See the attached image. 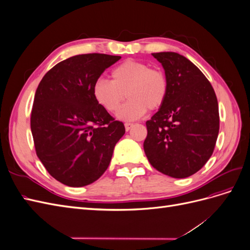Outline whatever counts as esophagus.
Wrapping results in <instances>:
<instances>
[{
	"label": "esophagus",
	"mask_w": 250,
	"mask_h": 250,
	"mask_svg": "<svg viewBox=\"0 0 250 250\" xmlns=\"http://www.w3.org/2000/svg\"><path fill=\"white\" fill-rule=\"evenodd\" d=\"M133 126H134L133 123H125V129H126V131H129Z\"/></svg>",
	"instance_id": "34e87169"
}]
</instances>
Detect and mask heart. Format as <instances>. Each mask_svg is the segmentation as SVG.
Segmentation results:
<instances>
[{
	"label": "heart",
	"mask_w": 250,
	"mask_h": 250,
	"mask_svg": "<svg viewBox=\"0 0 250 250\" xmlns=\"http://www.w3.org/2000/svg\"><path fill=\"white\" fill-rule=\"evenodd\" d=\"M96 102L108 112H116L125 97L129 98L118 116L122 120H135L147 109H160L167 101L169 80L164 71L151 69L148 63L126 60L111 71V81L97 79L93 85Z\"/></svg>",
	"instance_id": "heart-1"
}]
</instances>
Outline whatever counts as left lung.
<instances>
[{
  "instance_id": "8db88e82",
  "label": "left lung",
  "mask_w": 250,
  "mask_h": 250,
  "mask_svg": "<svg viewBox=\"0 0 250 250\" xmlns=\"http://www.w3.org/2000/svg\"><path fill=\"white\" fill-rule=\"evenodd\" d=\"M169 80L167 101L146 122L144 150L157 171L186 178L199 171L214 152L219 133L215 90L203 73L174 52L152 53Z\"/></svg>"
}]
</instances>
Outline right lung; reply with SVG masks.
I'll return each instance as SVG.
<instances>
[{
    "mask_svg": "<svg viewBox=\"0 0 250 250\" xmlns=\"http://www.w3.org/2000/svg\"><path fill=\"white\" fill-rule=\"evenodd\" d=\"M121 56L99 53L62 60L40 82L31 110L36 155L52 177L69 187L93 184L108 168L125 133L95 100L93 85Z\"/></svg>",
    "mask_w": 250,
    "mask_h": 250,
    "instance_id": "add662e5",
    "label": "right lung"
}]
</instances>
